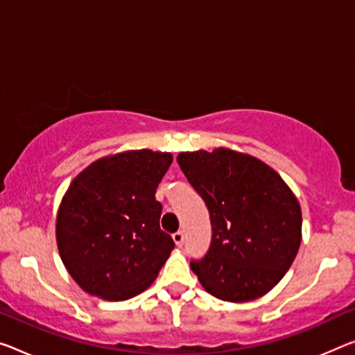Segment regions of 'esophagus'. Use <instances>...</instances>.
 Returning <instances> with one entry per match:
<instances>
[{
    "mask_svg": "<svg viewBox=\"0 0 355 355\" xmlns=\"http://www.w3.org/2000/svg\"><path fill=\"white\" fill-rule=\"evenodd\" d=\"M173 239H174V243H176V246L181 248L182 244H184V232L173 233Z\"/></svg>",
    "mask_w": 355,
    "mask_h": 355,
    "instance_id": "34e87169",
    "label": "esophagus"
}]
</instances>
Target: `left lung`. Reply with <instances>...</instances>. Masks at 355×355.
Masks as SVG:
<instances>
[{
  "label": "left lung",
  "instance_id": "obj_1",
  "mask_svg": "<svg viewBox=\"0 0 355 355\" xmlns=\"http://www.w3.org/2000/svg\"><path fill=\"white\" fill-rule=\"evenodd\" d=\"M178 163L208 206V254L190 268L206 292L223 302L263 297L295 260L302 208L271 166L227 147L181 152Z\"/></svg>",
  "mask_w": 355,
  "mask_h": 355
}]
</instances>
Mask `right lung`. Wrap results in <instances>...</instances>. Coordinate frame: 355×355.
Masks as SVG:
<instances>
[{
  "mask_svg": "<svg viewBox=\"0 0 355 355\" xmlns=\"http://www.w3.org/2000/svg\"><path fill=\"white\" fill-rule=\"evenodd\" d=\"M170 152L127 150L90 163L69 184L57 212L60 257L90 295L122 302L146 291L174 249L160 228L155 190Z\"/></svg>",
  "mask_w": 355,
  "mask_h": 355,
  "instance_id": "obj_1",
  "label": "right lung"
}]
</instances>
